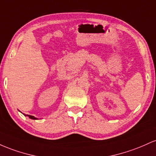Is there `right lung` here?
<instances>
[{
	"label": "right lung",
	"mask_w": 156,
	"mask_h": 156,
	"mask_svg": "<svg viewBox=\"0 0 156 156\" xmlns=\"http://www.w3.org/2000/svg\"><path fill=\"white\" fill-rule=\"evenodd\" d=\"M27 116H29L30 119H37L35 118V117L33 116H30V115H27Z\"/></svg>",
	"instance_id": "add662e5"
}]
</instances>
